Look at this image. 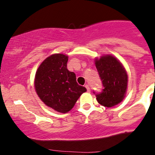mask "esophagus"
Wrapping results in <instances>:
<instances>
[{
    "label": "esophagus",
    "mask_w": 155,
    "mask_h": 155,
    "mask_svg": "<svg viewBox=\"0 0 155 155\" xmlns=\"http://www.w3.org/2000/svg\"><path fill=\"white\" fill-rule=\"evenodd\" d=\"M85 87H86V89H87V91H88V92L90 91V87H89V85H87V84H86V85H85Z\"/></svg>",
    "instance_id": "esophagus-1"
}]
</instances>
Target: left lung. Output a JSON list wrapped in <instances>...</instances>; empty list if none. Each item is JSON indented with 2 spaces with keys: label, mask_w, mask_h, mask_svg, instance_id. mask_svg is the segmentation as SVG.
Instances as JSON below:
<instances>
[{
  "label": "left lung",
  "mask_w": 155,
  "mask_h": 155,
  "mask_svg": "<svg viewBox=\"0 0 155 155\" xmlns=\"http://www.w3.org/2000/svg\"><path fill=\"white\" fill-rule=\"evenodd\" d=\"M94 62L104 87L101 93L96 94L97 102L106 107L120 104L127 88L128 76L124 67L111 54L95 58Z\"/></svg>",
  "instance_id": "obj_1"
}]
</instances>
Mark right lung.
I'll use <instances>...</instances> for the list:
<instances>
[{
	"mask_svg": "<svg viewBox=\"0 0 155 155\" xmlns=\"http://www.w3.org/2000/svg\"><path fill=\"white\" fill-rule=\"evenodd\" d=\"M68 56L61 53L48 56L39 66L34 87L40 99L61 113L71 110L86 88L78 85L76 74L67 68Z\"/></svg>",
	"mask_w": 155,
	"mask_h": 155,
	"instance_id": "add662e5",
	"label": "right lung"
}]
</instances>
